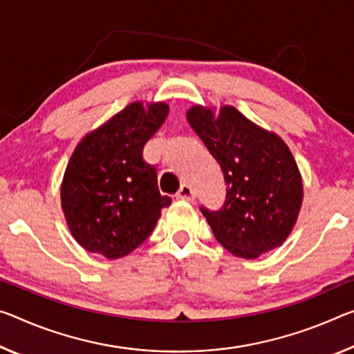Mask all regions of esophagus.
Listing matches in <instances>:
<instances>
[{
	"mask_svg": "<svg viewBox=\"0 0 354 354\" xmlns=\"http://www.w3.org/2000/svg\"><path fill=\"white\" fill-rule=\"evenodd\" d=\"M176 197L179 200H192L194 198V190H192V187L189 186V184H183L181 189L178 190Z\"/></svg>",
	"mask_w": 354,
	"mask_h": 354,
	"instance_id": "34e87169",
	"label": "esophagus"
}]
</instances>
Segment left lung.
I'll return each instance as SVG.
<instances>
[{
    "label": "left lung",
    "instance_id": "1",
    "mask_svg": "<svg viewBox=\"0 0 354 354\" xmlns=\"http://www.w3.org/2000/svg\"><path fill=\"white\" fill-rule=\"evenodd\" d=\"M187 122L222 167L227 201L201 207L216 239L230 254L254 260L280 248L298 221L304 184L288 145L233 105H192Z\"/></svg>",
    "mask_w": 354,
    "mask_h": 354
}]
</instances>
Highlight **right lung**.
Masks as SVG:
<instances>
[{"label": "right lung", "instance_id": "right-lung-1", "mask_svg": "<svg viewBox=\"0 0 354 354\" xmlns=\"http://www.w3.org/2000/svg\"><path fill=\"white\" fill-rule=\"evenodd\" d=\"M167 102L136 100L89 131L67 162L59 198L67 228L88 252L126 257L153 232L162 207L154 167L143 148L167 120Z\"/></svg>", "mask_w": 354, "mask_h": 354}]
</instances>
